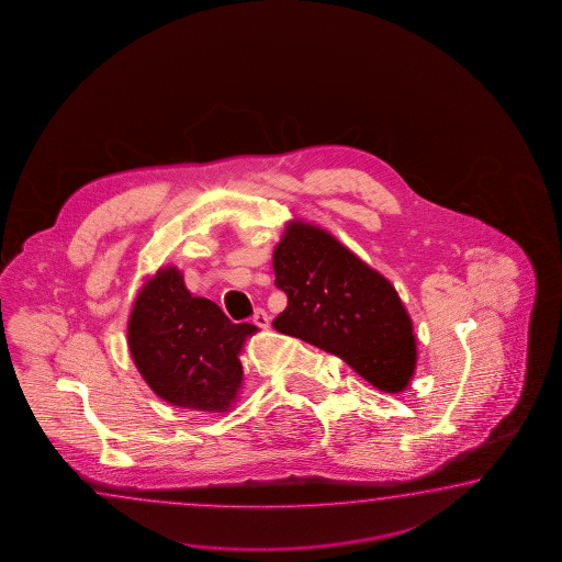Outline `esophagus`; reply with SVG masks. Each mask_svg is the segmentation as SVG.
<instances>
[{
    "label": "esophagus",
    "instance_id": "esophagus-1",
    "mask_svg": "<svg viewBox=\"0 0 562 562\" xmlns=\"http://www.w3.org/2000/svg\"><path fill=\"white\" fill-rule=\"evenodd\" d=\"M254 323L257 327H263V329H267V327L271 325V317L265 313L263 308H257L254 315Z\"/></svg>",
    "mask_w": 562,
    "mask_h": 562
}]
</instances>
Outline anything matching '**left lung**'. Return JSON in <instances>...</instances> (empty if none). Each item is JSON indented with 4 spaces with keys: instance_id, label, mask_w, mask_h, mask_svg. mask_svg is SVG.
<instances>
[{
    "instance_id": "1",
    "label": "left lung",
    "mask_w": 562,
    "mask_h": 562,
    "mask_svg": "<svg viewBox=\"0 0 562 562\" xmlns=\"http://www.w3.org/2000/svg\"><path fill=\"white\" fill-rule=\"evenodd\" d=\"M286 307L273 327L351 364L385 393L405 391L417 367L413 321L395 286L329 232L291 221L273 251Z\"/></svg>"
}]
</instances>
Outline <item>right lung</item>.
<instances>
[{
	"label": "right lung",
	"mask_w": 562,
	"mask_h": 562,
	"mask_svg": "<svg viewBox=\"0 0 562 562\" xmlns=\"http://www.w3.org/2000/svg\"><path fill=\"white\" fill-rule=\"evenodd\" d=\"M255 330L232 323L210 299L193 297L183 273L164 267L133 303L127 342L155 395L176 407L223 413L241 389L239 352Z\"/></svg>",
	"instance_id": "obj_1"
}]
</instances>
